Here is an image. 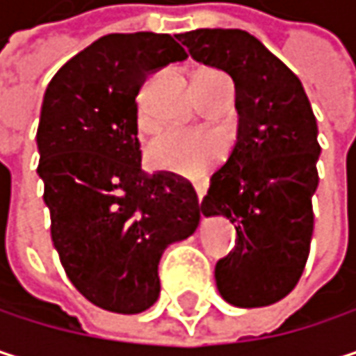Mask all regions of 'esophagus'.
I'll return each instance as SVG.
<instances>
[{"label":"esophagus","mask_w":356,"mask_h":356,"mask_svg":"<svg viewBox=\"0 0 356 356\" xmlns=\"http://www.w3.org/2000/svg\"><path fill=\"white\" fill-rule=\"evenodd\" d=\"M195 193H197V200H200V204H202L204 193H206V189H204V185H202V183H195Z\"/></svg>","instance_id":"esophagus-1"}]
</instances>
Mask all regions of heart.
<instances>
[{
	"label": "heart",
	"mask_w": 356,
	"mask_h": 356,
	"mask_svg": "<svg viewBox=\"0 0 356 356\" xmlns=\"http://www.w3.org/2000/svg\"><path fill=\"white\" fill-rule=\"evenodd\" d=\"M140 123H144V92L138 99ZM227 154V144L218 134L193 129H167L146 148L150 169L179 177H202Z\"/></svg>",
	"instance_id": "1"
}]
</instances>
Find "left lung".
<instances>
[{"instance_id": "1", "label": "left lung", "mask_w": 356, "mask_h": 356, "mask_svg": "<svg viewBox=\"0 0 356 356\" xmlns=\"http://www.w3.org/2000/svg\"><path fill=\"white\" fill-rule=\"evenodd\" d=\"M189 55L235 82L237 144L212 175L206 216H227L235 249L218 259V293L235 307H266L299 282L314 235L318 121L301 80L257 38L239 29L177 35Z\"/></svg>"}]
</instances>
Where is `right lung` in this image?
Listing matches in <instances>:
<instances>
[{"label":"right lung","instance_id":"obj_1","mask_svg":"<svg viewBox=\"0 0 356 356\" xmlns=\"http://www.w3.org/2000/svg\"><path fill=\"white\" fill-rule=\"evenodd\" d=\"M187 59L171 35H107L49 82L36 131L51 239L72 284L97 307L142 314L161 293L159 261L195 233L187 179L144 173L136 97L148 74Z\"/></svg>","mask_w":356,"mask_h":356}]
</instances>
